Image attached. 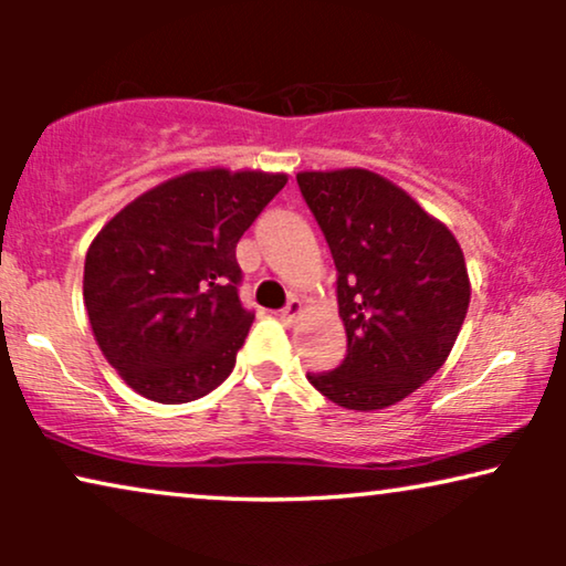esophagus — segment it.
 <instances>
[{"label": "esophagus", "instance_id": "esophagus-1", "mask_svg": "<svg viewBox=\"0 0 566 566\" xmlns=\"http://www.w3.org/2000/svg\"><path fill=\"white\" fill-rule=\"evenodd\" d=\"M301 308H304V306H301V301L298 298H291L289 304L281 308V319L283 322H293L301 314Z\"/></svg>", "mask_w": 566, "mask_h": 566}]
</instances>
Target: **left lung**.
Returning <instances> with one entry per match:
<instances>
[{
	"label": "left lung",
	"instance_id": "8db88e82",
	"mask_svg": "<svg viewBox=\"0 0 566 566\" xmlns=\"http://www.w3.org/2000/svg\"><path fill=\"white\" fill-rule=\"evenodd\" d=\"M298 190L337 268L347 355L308 384L345 409L391 407L430 381L467 319V262L446 223L368 172H301Z\"/></svg>",
	"mask_w": 566,
	"mask_h": 566
}]
</instances>
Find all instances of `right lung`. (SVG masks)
Masks as SVG:
<instances>
[{
	"label": "right lung",
	"instance_id": "1",
	"mask_svg": "<svg viewBox=\"0 0 566 566\" xmlns=\"http://www.w3.org/2000/svg\"><path fill=\"white\" fill-rule=\"evenodd\" d=\"M285 175L203 169L157 185L105 223L84 306L107 363L142 397L185 405L227 381L252 327L237 242Z\"/></svg>",
	"mask_w": 566,
	"mask_h": 566
}]
</instances>
